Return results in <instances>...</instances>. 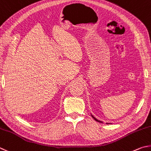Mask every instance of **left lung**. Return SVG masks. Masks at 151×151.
I'll return each instance as SVG.
<instances>
[{"label": "left lung", "mask_w": 151, "mask_h": 151, "mask_svg": "<svg viewBox=\"0 0 151 151\" xmlns=\"http://www.w3.org/2000/svg\"><path fill=\"white\" fill-rule=\"evenodd\" d=\"M91 117H93V118L94 119H95V120H96V121H97V122H99V123H103V122H102V121H99V120H98V119H96V117H93V115H92L91 114ZM106 124H111V123H107Z\"/></svg>", "instance_id": "left-lung-1"}]
</instances>
